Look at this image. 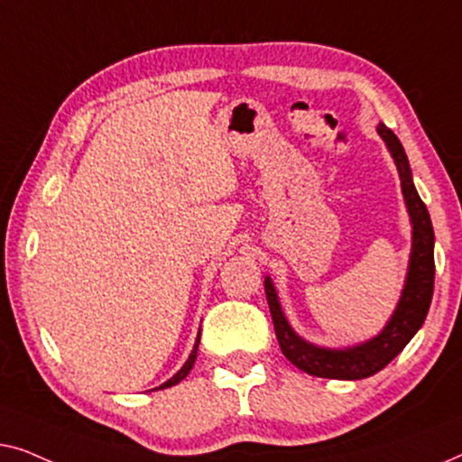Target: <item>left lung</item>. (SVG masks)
Listing matches in <instances>:
<instances>
[{
	"label": "left lung",
	"mask_w": 462,
	"mask_h": 462,
	"mask_svg": "<svg viewBox=\"0 0 462 462\" xmlns=\"http://www.w3.org/2000/svg\"><path fill=\"white\" fill-rule=\"evenodd\" d=\"M379 135L385 140L389 152H392L395 165H398L402 192H404L408 213H411L412 219V253L411 268H408L406 276V287L400 297L398 308L393 311L392 320L381 330V335L362 343V346L347 349H324L311 346V343L303 341L301 337H297L295 330L289 327L270 278H265L263 282L272 322H274L276 339L284 358L311 376L356 381L379 373L381 368H385L406 347V343L417 335V330L423 327L429 305H431L435 278L431 219H429L427 207L412 184L411 165H408L404 146L400 144L398 135L383 125V123L379 125Z\"/></svg>",
	"instance_id": "left-lung-1"
}]
</instances>
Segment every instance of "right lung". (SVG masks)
<instances>
[{
  "instance_id": "obj_1",
  "label": "right lung",
  "mask_w": 462,
  "mask_h": 462,
  "mask_svg": "<svg viewBox=\"0 0 462 462\" xmlns=\"http://www.w3.org/2000/svg\"><path fill=\"white\" fill-rule=\"evenodd\" d=\"M199 341H200V333H199V339H197V343H194V349H192L190 358H188V360H186V364H184V366H181V368L178 370V373H175V374L171 376V379H169V381H165V383H163V385H159L157 389H165V387L178 385V383H180L181 379H186V376H188V373H190V368L194 366V360H197V349H199Z\"/></svg>"
}]
</instances>
